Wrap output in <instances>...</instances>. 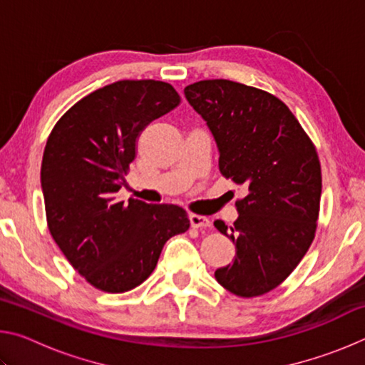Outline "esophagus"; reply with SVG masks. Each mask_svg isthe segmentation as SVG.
Listing matches in <instances>:
<instances>
[{
    "instance_id": "obj_1",
    "label": "esophagus",
    "mask_w": 365,
    "mask_h": 365,
    "mask_svg": "<svg viewBox=\"0 0 365 365\" xmlns=\"http://www.w3.org/2000/svg\"><path fill=\"white\" fill-rule=\"evenodd\" d=\"M190 224L193 228H206V227H211V220L205 215H197V214H190Z\"/></svg>"
}]
</instances>
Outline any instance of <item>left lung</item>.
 Segmentation results:
<instances>
[{
  "label": "left lung",
  "mask_w": 365,
  "mask_h": 365,
  "mask_svg": "<svg viewBox=\"0 0 365 365\" xmlns=\"http://www.w3.org/2000/svg\"><path fill=\"white\" fill-rule=\"evenodd\" d=\"M185 98L212 133L220 174L248 190L235 205L230 230L214 222L237 250L215 280L243 298L269 293L316 235L322 193L316 148L287 104L267 91L215 78L188 85Z\"/></svg>",
  "instance_id": "8db88e82"
}]
</instances>
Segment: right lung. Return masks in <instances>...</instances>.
<instances>
[{"mask_svg":"<svg viewBox=\"0 0 365 365\" xmlns=\"http://www.w3.org/2000/svg\"><path fill=\"white\" fill-rule=\"evenodd\" d=\"M180 103L158 80H119L85 96L54 125L41 163V190L54 242L86 282L128 292L151 275L165 242L188 230L174 205L117 196L141 130Z\"/></svg>","mask_w":365,"mask_h":365,"instance_id":"1","label":"right lung"}]
</instances>
